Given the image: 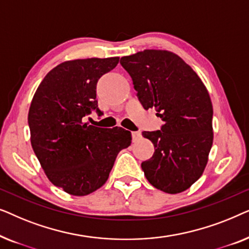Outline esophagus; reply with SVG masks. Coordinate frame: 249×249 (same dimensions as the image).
<instances>
[{"mask_svg":"<svg viewBox=\"0 0 249 249\" xmlns=\"http://www.w3.org/2000/svg\"><path fill=\"white\" fill-rule=\"evenodd\" d=\"M131 136H132V142H138L139 139L142 138V134L139 131H132L131 132Z\"/></svg>","mask_w":249,"mask_h":249,"instance_id":"1","label":"esophagus"}]
</instances>
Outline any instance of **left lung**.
Returning a JSON list of instances; mask_svg holds the SVG:
<instances>
[{"label":"left lung","mask_w":249,"mask_h":249,"mask_svg":"<svg viewBox=\"0 0 249 249\" xmlns=\"http://www.w3.org/2000/svg\"><path fill=\"white\" fill-rule=\"evenodd\" d=\"M145 110L155 107L164 121L160 130L142 131L155 152L142 163L152 186L168 194L188 189L205 169L213 142V107L209 91L181 57L168 51L145 50L124 56Z\"/></svg>","instance_id":"obj_1"}]
</instances>
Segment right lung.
<instances>
[{
	"mask_svg": "<svg viewBox=\"0 0 249 249\" xmlns=\"http://www.w3.org/2000/svg\"><path fill=\"white\" fill-rule=\"evenodd\" d=\"M119 57L67 61L50 71L30 104V142L47 178L74 196H85L107 182L131 132L85 124L97 105L96 85L113 70Z\"/></svg>",
	"mask_w": 249,
	"mask_h": 249,
	"instance_id": "add662e5",
	"label": "right lung"
}]
</instances>
